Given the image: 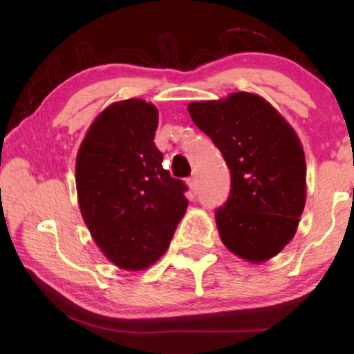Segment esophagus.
<instances>
[{
    "instance_id": "esophagus-1",
    "label": "esophagus",
    "mask_w": 354,
    "mask_h": 354,
    "mask_svg": "<svg viewBox=\"0 0 354 354\" xmlns=\"http://www.w3.org/2000/svg\"><path fill=\"white\" fill-rule=\"evenodd\" d=\"M187 184H189V187H190L192 192H194V194H196V192H198V183H196V178L195 176H190L187 179Z\"/></svg>"
}]
</instances>
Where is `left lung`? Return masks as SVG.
I'll use <instances>...</instances> for the list:
<instances>
[{
  "instance_id": "left-lung-1",
  "label": "left lung",
  "mask_w": 354,
  "mask_h": 354,
  "mask_svg": "<svg viewBox=\"0 0 354 354\" xmlns=\"http://www.w3.org/2000/svg\"><path fill=\"white\" fill-rule=\"evenodd\" d=\"M189 113L220 149L230 196L215 211L221 242L250 262L278 254L306 203V162L295 131L257 95L190 103Z\"/></svg>"
}]
</instances>
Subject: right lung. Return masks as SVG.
I'll return each instance as SVG.
<instances>
[{
    "mask_svg": "<svg viewBox=\"0 0 354 354\" xmlns=\"http://www.w3.org/2000/svg\"><path fill=\"white\" fill-rule=\"evenodd\" d=\"M159 112L124 100L101 112L76 159L82 218L107 259L142 270L169 248L189 201L187 185L162 169L154 145Z\"/></svg>",
    "mask_w": 354,
    "mask_h": 354,
    "instance_id": "right-lung-1",
    "label": "right lung"
}]
</instances>
